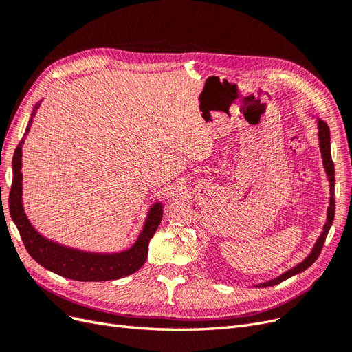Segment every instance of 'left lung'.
Listing matches in <instances>:
<instances>
[{
	"label": "left lung",
	"instance_id": "8db88e82",
	"mask_svg": "<svg viewBox=\"0 0 352 352\" xmlns=\"http://www.w3.org/2000/svg\"><path fill=\"white\" fill-rule=\"evenodd\" d=\"M317 124H318V141H320V151H322V157H323V166L326 168V173H327L329 182H330V204H329V210H327V221H326V225L323 228L320 238L317 239V242L314 245L311 254L308 255V257L302 263L298 264L296 267L287 270L286 273L279 276V278L272 279V280L265 282V283H260L261 287L278 285V283H280L286 279H289V278H292V276L301 273L305 269L310 267V265L317 260L318 255H320L322 248L324 245V241H326V236L329 233V229L333 223V217H335V198H333V195H335V166H333V162H332V154H330V131H329L327 123L320 120V119H318Z\"/></svg>",
	"mask_w": 352,
	"mask_h": 352
}]
</instances>
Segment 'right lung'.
Returning a JSON list of instances; mask_svg holds the SVG:
<instances>
[{
	"label": "right lung",
	"instance_id": "right-lung-1",
	"mask_svg": "<svg viewBox=\"0 0 352 352\" xmlns=\"http://www.w3.org/2000/svg\"><path fill=\"white\" fill-rule=\"evenodd\" d=\"M39 104L35 105L32 117L25 131V136L30 131L32 119L36 113ZM25 141L22 140L16 148L13 157V184L10 189L8 208L14 225L19 229L20 238H22L26 251L30 257L42 267L54 272L63 278L82 280V282H101V280H114L122 279L124 276H129L140 270L146 260L148 255V243L157 228L162 223L163 217V206L162 202H157L148 212L146 221L141 232L140 238L136 239L133 247L123 252L116 254H100V252H87L80 250H74L52 242L38 233V230L32 226L28 220L26 212L23 210L22 202V146Z\"/></svg>",
	"mask_w": 352,
	"mask_h": 352
}]
</instances>
